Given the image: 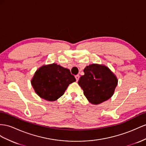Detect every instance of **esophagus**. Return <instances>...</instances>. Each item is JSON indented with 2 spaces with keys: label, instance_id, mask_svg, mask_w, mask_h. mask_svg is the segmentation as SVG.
Instances as JSON below:
<instances>
[{
  "label": "esophagus",
  "instance_id": "obj_1",
  "mask_svg": "<svg viewBox=\"0 0 146 146\" xmlns=\"http://www.w3.org/2000/svg\"><path fill=\"white\" fill-rule=\"evenodd\" d=\"M75 78H76V81H78V80H79V78H80L79 74H77V75H76L75 76Z\"/></svg>",
  "mask_w": 146,
  "mask_h": 146
}]
</instances>
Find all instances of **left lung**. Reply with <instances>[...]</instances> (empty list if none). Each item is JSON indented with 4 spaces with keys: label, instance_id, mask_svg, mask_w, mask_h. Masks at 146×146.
<instances>
[{
    "label": "left lung",
    "instance_id": "1",
    "mask_svg": "<svg viewBox=\"0 0 146 146\" xmlns=\"http://www.w3.org/2000/svg\"><path fill=\"white\" fill-rule=\"evenodd\" d=\"M84 74L78 81L84 95L94 105L101 104L113 96L118 80L105 65L91 64L84 69Z\"/></svg>",
    "mask_w": 146,
    "mask_h": 146
}]
</instances>
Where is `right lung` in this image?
I'll use <instances>...</instances> for the list:
<instances>
[{
    "instance_id": "obj_1",
    "label": "right lung",
    "mask_w": 146,
    "mask_h": 146,
    "mask_svg": "<svg viewBox=\"0 0 146 146\" xmlns=\"http://www.w3.org/2000/svg\"><path fill=\"white\" fill-rule=\"evenodd\" d=\"M76 81L68 68L52 64L43 65L37 70L31 80V84L40 98L54 101L64 94L68 85Z\"/></svg>"
}]
</instances>
